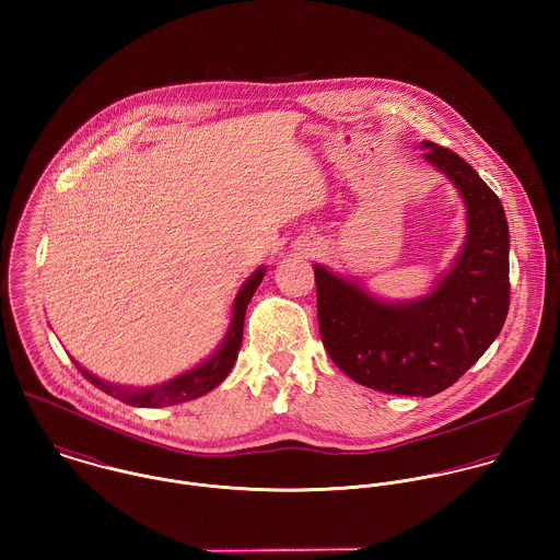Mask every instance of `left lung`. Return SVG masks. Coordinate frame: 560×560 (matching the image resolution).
<instances>
[{"label": "left lung", "instance_id": "obj_1", "mask_svg": "<svg viewBox=\"0 0 560 560\" xmlns=\"http://www.w3.org/2000/svg\"><path fill=\"white\" fill-rule=\"evenodd\" d=\"M424 161L466 207V240L429 293L390 302L315 262L317 317L331 362L360 386L400 397H433L489 349L509 313V224L477 170L433 142Z\"/></svg>", "mask_w": 560, "mask_h": 560}]
</instances>
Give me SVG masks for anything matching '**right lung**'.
<instances>
[{"label":"right lung","mask_w":560,"mask_h":560,"mask_svg":"<svg viewBox=\"0 0 560 560\" xmlns=\"http://www.w3.org/2000/svg\"><path fill=\"white\" fill-rule=\"evenodd\" d=\"M265 267H258L243 284H241L235 300H233V308H231V323L229 329L224 334V338L220 340L218 349L202 360L200 364H196L194 369L161 382L155 386H144V388H133V386H120V384H109L96 375H92L90 371H85L80 362H75V366L80 369L81 375L94 384L98 390H103L105 395L114 397V399L122 400L127 405L133 407H167V405H178L185 400L198 399L207 393H211L213 388H218L226 375L231 373L233 364L237 362L240 355L241 340H243V320H245V311L247 304L254 295V291L258 289V284L265 278Z\"/></svg>","instance_id":"1"}]
</instances>
